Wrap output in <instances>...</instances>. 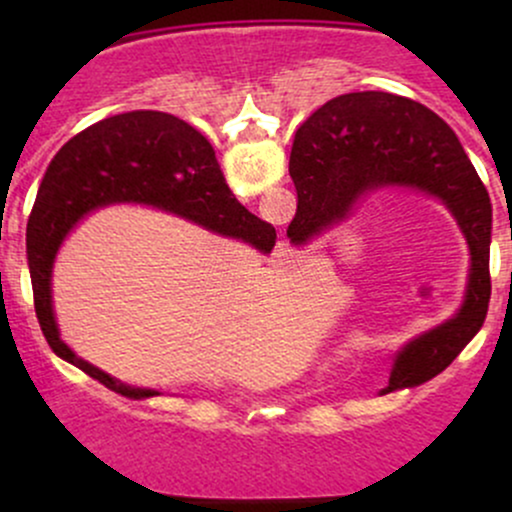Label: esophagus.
<instances>
[{"instance_id":"34e87169","label":"esophagus","mask_w":512,"mask_h":512,"mask_svg":"<svg viewBox=\"0 0 512 512\" xmlns=\"http://www.w3.org/2000/svg\"><path fill=\"white\" fill-rule=\"evenodd\" d=\"M293 260H296V250L291 248L289 240H279V243H276V248H274V262L289 264Z\"/></svg>"}]
</instances>
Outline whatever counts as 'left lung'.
<instances>
[{"label": "left lung", "mask_w": 512, "mask_h": 512, "mask_svg": "<svg viewBox=\"0 0 512 512\" xmlns=\"http://www.w3.org/2000/svg\"><path fill=\"white\" fill-rule=\"evenodd\" d=\"M289 173L298 209L289 226L296 248L342 226L380 190L438 199L464 236L469 269L455 315L404 342L392 356L385 392L436 378L481 330L491 298V199L455 132L426 105L383 91L332 98L296 132Z\"/></svg>", "instance_id": "left-lung-1"}]
</instances>
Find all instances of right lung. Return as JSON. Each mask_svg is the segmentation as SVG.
<instances>
[{"mask_svg": "<svg viewBox=\"0 0 512 512\" xmlns=\"http://www.w3.org/2000/svg\"><path fill=\"white\" fill-rule=\"evenodd\" d=\"M113 204H142L180 216L216 236L248 243L262 255L274 250L272 223L257 219L228 190L214 149L195 127L156 110L105 117L76 134L52 158L40 182L26 231L33 303L50 349L120 395L154 397L76 356L57 327L52 269L72 228Z\"/></svg>", "mask_w": 512, "mask_h": 512, "instance_id": "1", "label": "right lung"}]
</instances>
